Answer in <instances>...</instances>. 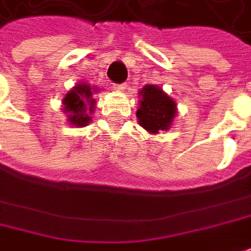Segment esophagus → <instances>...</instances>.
I'll list each match as a JSON object with an SVG mask.
<instances>
[{
  "label": "esophagus",
  "mask_w": 251,
  "mask_h": 251,
  "mask_svg": "<svg viewBox=\"0 0 251 251\" xmlns=\"http://www.w3.org/2000/svg\"><path fill=\"white\" fill-rule=\"evenodd\" d=\"M126 87H127V83H121V84H114V89H116L117 92H124V90H126Z\"/></svg>",
  "instance_id": "1"
}]
</instances>
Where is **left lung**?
<instances>
[{
	"label": "left lung",
	"instance_id": "1",
	"mask_svg": "<svg viewBox=\"0 0 251 251\" xmlns=\"http://www.w3.org/2000/svg\"><path fill=\"white\" fill-rule=\"evenodd\" d=\"M140 107L137 110L138 124L150 134L167 131L176 114V103L161 87L147 84L140 90Z\"/></svg>",
	"mask_w": 251,
	"mask_h": 251
}]
</instances>
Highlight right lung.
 I'll list each match as a JSON object with an SVG mask.
<instances>
[{
    "mask_svg": "<svg viewBox=\"0 0 251 251\" xmlns=\"http://www.w3.org/2000/svg\"><path fill=\"white\" fill-rule=\"evenodd\" d=\"M93 92L94 89H92L90 84L79 83L66 93L65 99L62 100V104L69 124L75 127H84L92 121L90 114L93 113L96 104L92 97Z\"/></svg>",
    "mask_w": 251,
    "mask_h": 251,
    "instance_id": "right-lung-1",
    "label": "right lung"
}]
</instances>
